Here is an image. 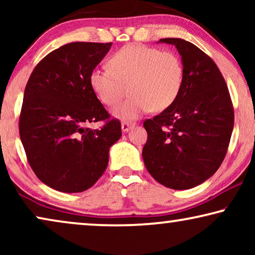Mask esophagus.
I'll return each instance as SVG.
<instances>
[{"instance_id":"obj_1","label":"esophagus","mask_w":255,"mask_h":255,"mask_svg":"<svg viewBox=\"0 0 255 255\" xmlns=\"http://www.w3.org/2000/svg\"><path fill=\"white\" fill-rule=\"evenodd\" d=\"M133 123H130V122H122V130H123L124 132H127L130 130V128L133 127Z\"/></svg>"}]
</instances>
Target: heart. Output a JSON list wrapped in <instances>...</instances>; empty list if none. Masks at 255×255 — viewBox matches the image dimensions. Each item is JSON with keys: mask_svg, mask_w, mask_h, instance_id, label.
<instances>
[{"mask_svg": "<svg viewBox=\"0 0 255 255\" xmlns=\"http://www.w3.org/2000/svg\"><path fill=\"white\" fill-rule=\"evenodd\" d=\"M109 68L93 69L90 86L107 107H115L127 96L131 97L114 110L122 120H137L147 111L166 110L175 102L184 82V65L173 51L142 44H130L111 55Z\"/></svg>", "mask_w": 255, "mask_h": 255, "instance_id": "b5f03b06", "label": "heart"}]
</instances>
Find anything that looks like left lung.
Instances as JSON below:
<instances>
[{
    "label": "left lung",
    "mask_w": 255,
    "mask_h": 255,
    "mask_svg": "<svg viewBox=\"0 0 255 255\" xmlns=\"http://www.w3.org/2000/svg\"><path fill=\"white\" fill-rule=\"evenodd\" d=\"M173 44L184 65V82L169 108L144 122L142 159L148 173L170 189L196 187L217 172L231 139L235 111L228 86L214 60L189 41Z\"/></svg>",
    "instance_id": "left-lung-1"
}]
</instances>
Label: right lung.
Returning a JSON list of instances; mask_svg holds the SVG:
<instances>
[{
	"instance_id": "1",
	"label": "right lung",
	"mask_w": 255,
	"mask_h": 255,
	"mask_svg": "<svg viewBox=\"0 0 255 255\" xmlns=\"http://www.w3.org/2000/svg\"><path fill=\"white\" fill-rule=\"evenodd\" d=\"M111 43L76 41L52 51L31 73L19 115V135L38 179L62 193H80L107 169L122 135L90 86V73ZM104 121L92 130L88 124Z\"/></svg>"
}]
</instances>
